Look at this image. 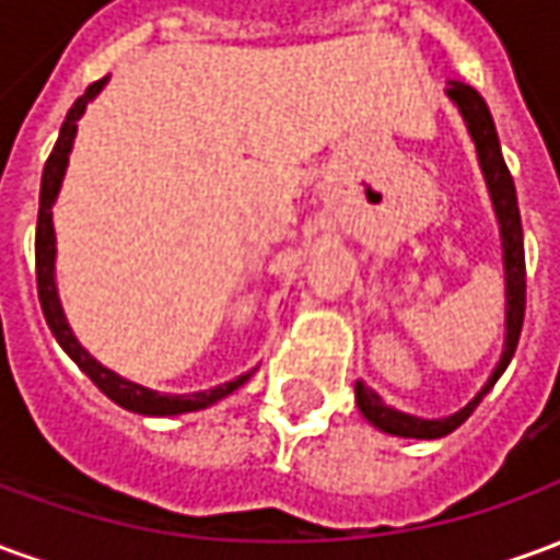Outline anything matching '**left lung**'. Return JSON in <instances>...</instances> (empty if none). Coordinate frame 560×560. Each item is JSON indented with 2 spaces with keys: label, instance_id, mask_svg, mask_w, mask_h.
<instances>
[{
  "label": "left lung",
  "instance_id": "obj_1",
  "mask_svg": "<svg viewBox=\"0 0 560 560\" xmlns=\"http://www.w3.org/2000/svg\"><path fill=\"white\" fill-rule=\"evenodd\" d=\"M446 95L458 107V114H462L470 131V140L477 147V159H480L482 176H486V188H489L494 215H498V228H501L506 281V336L504 353H501V360L494 365L492 377L486 381V387L462 411L450 413L444 420H420V417H411V413L396 411V408L384 405V399L377 396L375 389L365 387L363 381H357V408H360L365 420L372 422L375 429H381V432L396 434V438H420V441H432V438H444V434L456 432L458 425L477 411L482 396L498 384V377L504 375V369L513 360L518 332H522V320H525V243H522V219H518L516 185H513V176L506 171L504 155H501V143H498L492 114H489L480 92L468 86V83H450Z\"/></svg>",
  "mask_w": 560,
  "mask_h": 560
}]
</instances>
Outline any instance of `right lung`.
I'll use <instances>...</instances> for the list:
<instances>
[{
	"instance_id": "obj_1",
	"label": "right lung",
	"mask_w": 560,
	"mask_h": 560,
	"mask_svg": "<svg viewBox=\"0 0 560 560\" xmlns=\"http://www.w3.org/2000/svg\"><path fill=\"white\" fill-rule=\"evenodd\" d=\"M107 83V78L92 83L90 90L80 95L74 107L68 110L66 122H62V131H59V140H56L50 159L44 164L42 173V197H38V231H35V279H38V300H42V312L47 327L56 336V341L62 345V351L74 360V363L90 375V381L95 387L102 389L104 396L110 401H116L119 408L126 411L143 413V417H176V413L188 411H203L215 401L228 399L233 389H240L255 375L245 372V375L233 377L228 384H219V387L203 389V393H188V396H173V393H155V389L140 387V384H131L126 377H119L116 372H110L107 365H102L95 357H92L68 327L66 312H62V303H59V291H56V233H54V203L56 195H59V185H62V176H66L68 155H71V147H74V135H78V119L86 110V104L102 92V86Z\"/></svg>"
}]
</instances>
